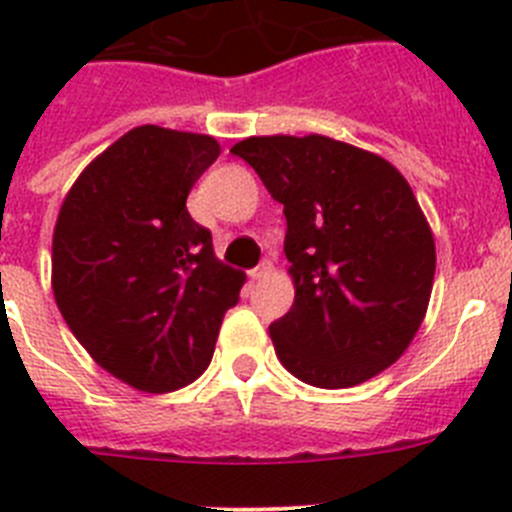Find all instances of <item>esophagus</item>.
<instances>
[{"instance_id":"esophagus-1","label":"esophagus","mask_w":512,"mask_h":512,"mask_svg":"<svg viewBox=\"0 0 512 512\" xmlns=\"http://www.w3.org/2000/svg\"><path fill=\"white\" fill-rule=\"evenodd\" d=\"M269 274H271V264H269V261H264V264L256 266V269L251 271V279H253V282H264Z\"/></svg>"}]
</instances>
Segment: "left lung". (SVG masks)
I'll return each mask as SVG.
<instances>
[{
	"label": "left lung",
	"instance_id": "1",
	"mask_svg": "<svg viewBox=\"0 0 512 512\" xmlns=\"http://www.w3.org/2000/svg\"><path fill=\"white\" fill-rule=\"evenodd\" d=\"M230 153L284 205L295 302L269 325L300 382L343 390L377 377L413 343L436 274L433 230L408 179L328 135H251Z\"/></svg>",
	"mask_w": 512,
	"mask_h": 512
}]
</instances>
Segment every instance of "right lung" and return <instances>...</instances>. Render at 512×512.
<instances>
[{"instance_id":"obj_1","label":"right lung","mask_w":512,"mask_h":512,"mask_svg":"<svg viewBox=\"0 0 512 512\" xmlns=\"http://www.w3.org/2000/svg\"><path fill=\"white\" fill-rule=\"evenodd\" d=\"M217 156L212 135L140 125L87 164L58 210V310L87 354L133 390L164 395L200 377L246 284L187 212Z\"/></svg>"}]
</instances>
